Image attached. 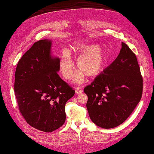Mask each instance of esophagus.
<instances>
[{"label":"esophagus","mask_w":154,"mask_h":154,"mask_svg":"<svg viewBox=\"0 0 154 154\" xmlns=\"http://www.w3.org/2000/svg\"><path fill=\"white\" fill-rule=\"evenodd\" d=\"M82 92H83L82 89H81L80 88H79V87L76 88V90H75V93L77 94H80V93H82Z\"/></svg>","instance_id":"obj_1"}]
</instances>
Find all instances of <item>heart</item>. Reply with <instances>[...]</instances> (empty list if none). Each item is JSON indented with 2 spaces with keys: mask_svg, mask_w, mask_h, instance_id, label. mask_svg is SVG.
Returning a JSON list of instances; mask_svg holds the SVG:
<instances>
[{
  "mask_svg": "<svg viewBox=\"0 0 154 154\" xmlns=\"http://www.w3.org/2000/svg\"><path fill=\"white\" fill-rule=\"evenodd\" d=\"M73 52L78 56L77 66L80 70L74 77V82L77 84L82 82L85 74L90 78L98 76L108 65V50L104 46H100L98 44L76 45L73 47ZM59 66L65 79L70 80L75 66L71 54L68 52H63Z\"/></svg>",
  "mask_w": 154,
  "mask_h": 154,
  "instance_id": "heart-1",
  "label": "heart"
}]
</instances>
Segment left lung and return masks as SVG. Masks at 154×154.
<instances>
[{
  "mask_svg": "<svg viewBox=\"0 0 154 154\" xmlns=\"http://www.w3.org/2000/svg\"><path fill=\"white\" fill-rule=\"evenodd\" d=\"M142 90L136 56L122 42L118 57L84 89L91 120L105 129L120 125L140 102Z\"/></svg>",
  "mask_w": 154,
  "mask_h": 154,
  "instance_id": "obj_1",
  "label": "left lung"
}]
</instances>
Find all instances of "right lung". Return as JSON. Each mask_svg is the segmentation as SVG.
<instances>
[{
	"label": "right lung",
	"mask_w": 154,
	"mask_h": 154,
	"mask_svg": "<svg viewBox=\"0 0 154 154\" xmlns=\"http://www.w3.org/2000/svg\"><path fill=\"white\" fill-rule=\"evenodd\" d=\"M52 40H40L22 56L15 72L14 92L23 116L45 132L58 129L66 120L65 104L75 91L61 79L60 58L52 56Z\"/></svg>",
	"instance_id": "obj_1"
}]
</instances>
